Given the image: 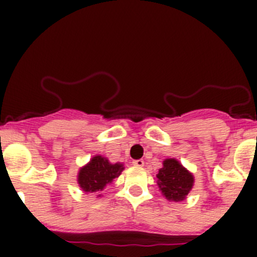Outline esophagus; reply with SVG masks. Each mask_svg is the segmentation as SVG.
<instances>
[{"mask_svg":"<svg viewBox=\"0 0 257 257\" xmlns=\"http://www.w3.org/2000/svg\"><path fill=\"white\" fill-rule=\"evenodd\" d=\"M133 165H134V167H138V168L144 167V160H142V159L133 160Z\"/></svg>","mask_w":257,"mask_h":257,"instance_id":"34e87169","label":"esophagus"}]
</instances>
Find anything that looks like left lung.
<instances>
[{
  "label": "left lung",
  "instance_id": "1",
  "mask_svg": "<svg viewBox=\"0 0 257 257\" xmlns=\"http://www.w3.org/2000/svg\"><path fill=\"white\" fill-rule=\"evenodd\" d=\"M157 178L158 185L168 200H184L193 188L194 177L175 159L164 160Z\"/></svg>",
  "mask_w": 257,
  "mask_h": 257
}]
</instances>
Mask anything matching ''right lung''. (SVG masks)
<instances>
[{"label": "right lung", "instance_id": "1", "mask_svg": "<svg viewBox=\"0 0 257 257\" xmlns=\"http://www.w3.org/2000/svg\"><path fill=\"white\" fill-rule=\"evenodd\" d=\"M121 164H110L105 158L97 155L78 173V184L85 193H99L123 170Z\"/></svg>", "mask_w": 257, "mask_h": 257}]
</instances>
